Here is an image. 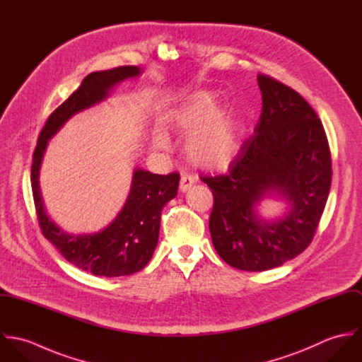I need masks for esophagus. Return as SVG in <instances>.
<instances>
[{"label": "esophagus", "instance_id": "34e87169", "mask_svg": "<svg viewBox=\"0 0 362 362\" xmlns=\"http://www.w3.org/2000/svg\"><path fill=\"white\" fill-rule=\"evenodd\" d=\"M195 177L191 174H181V180H180V191L181 192H187L194 184H195Z\"/></svg>", "mask_w": 362, "mask_h": 362}]
</instances>
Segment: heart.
<instances>
[{"label": "heart", "instance_id": "obj_1", "mask_svg": "<svg viewBox=\"0 0 362 362\" xmlns=\"http://www.w3.org/2000/svg\"><path fill=\"white\" fill-rule=\"evenodd\" d=\"M167 124L180 135H189L185 151L199 167H224L240 149V121L231 111L218 112V102L213 93H195L170 112ZM155 145L161 149L168 146L165 132L156 134Z\"/></svg>", "mask_w": 362, "mask_h": 362}]
</instances>
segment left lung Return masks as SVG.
Listing matches in <instances>:
<instances>
[{
  "label": "left lung",
  "mask_w": 362,
  "mask_h": 362,
  "mask_svg": "<svg viewBox=\"0 0 362 362\" xmlns=\"http://www.w3.org/2000/svg\"><path fill=\"white\" fill-rule=\"evenodd\" d=\"M262 112L254 135L226 174L201 177L213 194L211 243L230 266L262 272L296 258L317 230L332 184V157L322 121L287 85L258 75ZM269 193L291 204L283 218L267 222L255 206Z\"/></svg>",
  "instance_id": "obj_1"
}]
</instances>
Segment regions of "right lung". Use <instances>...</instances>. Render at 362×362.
Here are the masks:
<instances>
[{"instance_id": "right-lung-1", "label": "right lung", "mask_w": 362, "mask_h": 362, "mask_svg": "<svg viewBox=\"0 0 362 362\" xmlns=\"http://www.w3.org/2000/svg\"><path fill=\"white\" fill-rule=\"evenodd\" d=\"M139 74L141 69L134 65L89 74L81 86L50 114L33 153L30 181L43 235L68 262L96 276H128L148 264L158 241L161 210L175 198L180 174L158 175L136 168L128 199L117 218L99 233L75 235L61 230L46 213L39 187L40 164L49 139L74 114L102 102L114 85Z\"/></svg>"}]
</instances>
